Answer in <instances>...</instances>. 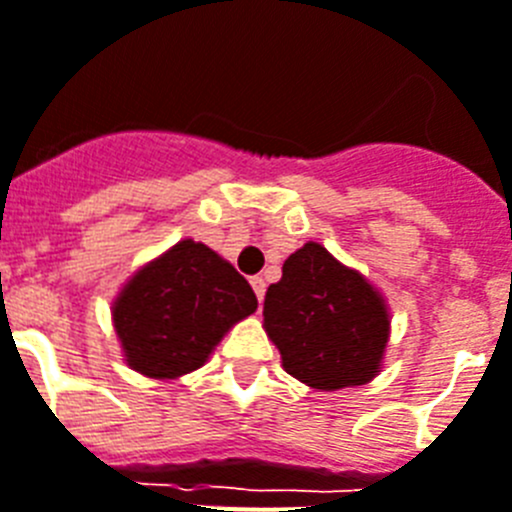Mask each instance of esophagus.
<instances>
[{
	"instance_id": "34e87169",
	"label": "esophagus",
	"mask_w": 512,
	"mask_h": 512,
	"mask_svg": "<svg viewBox=\"0 0 512 512\" xmlns=\"http://www.w3.org/2000/svg\"><path fill=\"white\" fill-rule=\"evenodd\" d=\"M249 283H252V289H255L257 299L263 302V296H265V278H263V276H255V278H249Z\"/></svg>"
}]
</instances>
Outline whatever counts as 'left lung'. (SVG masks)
Instances as JSON below:
<instances>
[{
  "label": "left lung",
  "instance_id": "left-lung-1",
  "mask_svg": "<svg viewBox=\"0 0 512 512\" xmlns=\"http://www.w3.org/2000/svg\"><path fill=\"white\" fill-rule=\"evenodd\" d=\"M265 333L283 369L315 390L364 385L380 372L390 312L380 291L317 242L283 263L263 304Z\"/></svg>",
  "mask_w": 512,
  "mask_h": 512
}]
</instances>
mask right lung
Returning <instances> with one entry per match:
<instances>
[{"instance_id": "add662e5", "label": "right lung", "mask_w": 512, "mask_h": 512, "mask_svg": "<svg viewBox=\"0 0 512 512\" xmlns=\"http://www.w3.org/2000/svg\"><path fill=\"white\" fill-rule=\"evenodd\" d=\"M255 309V291L234 265L203 242L182 239L124 283L111 317L135 372L176 380L203 367L221 338Z\"/></svg>"}]
</instances>
